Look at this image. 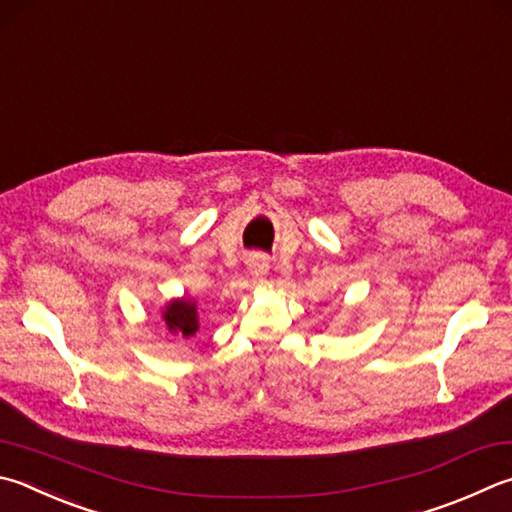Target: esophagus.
I'll use <instances>...</instances> for the list:
<instances>
[{
  "label": "esophagus",
  "instance_id": "34e87169",
  "mask_svg": "<svg viewBox=\"0 0 512 512\" xmlns=\"http://www.w3.org/2000/svg\"><path fill=\"white\" fill-rule=\"evenodd\" d=\"M248 268H250V273H253L255 277H262V275H266V271H268V262H266V257H262V255H253L248 259Z\"/></svg>",
  "mask_w": 512,
  "mask_h": 512
}]
</instances>
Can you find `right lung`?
Masks as SVG:
<instances>
[{
    "label": "right lung",
    "mask_w": 512,
    "mask_h": 512,
    "mask_svg": "<svg viewBox=\"0 0 512 512\" xmlns=\"http://www.w3.org/2000/svg\"><path fill=\"white\" fill-rule=\"evenodd\" d=\"M163 318L167 322V329L172 333H181L183 338H190L197 331V309H194L192 302H172Z\"/></svg>",
    "instance_id": "add662e5"
}]
</instances>
